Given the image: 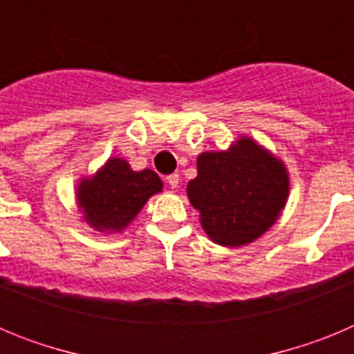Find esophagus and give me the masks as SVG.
<instances>
[{
	"instance_id": "esophagus-1",
	"label": "esophagus",
	"mask_w": 354,
	"mask_h": 354,
	"mask_svg": "<svg viewBox=\"0 0 354 354\" xmlns=\"http://www.w3.org/2000/svg\"><path fill=\"white\" fill-rule=\"evenodd\" d=\"M179 180H180L179 174H171V175H168V177H167V183H168V186L171 187V189H175V187L179 186Z\"/></svg>"
}]
</instances>
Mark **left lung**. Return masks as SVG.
Returning <instances> with one entry per match:
<instances>
[{
    "mask_svg": "<svg viewBox=\"0 0 354 354\" xmlns=\"http://www.w3.org/2000/svg\"><path fill=\"white\" fill-rule=\"evenodd\" d=\"M187 198L200 223L221 246L248 245L278 220L289 196V174L280 159L252 138L228 150L202 152Z\"/></svg>",
    "mask_w": 354,
    "mask_h": 354,
    "instance_id": "8db88e82",
    "label": "left lung"
}]
</instances>
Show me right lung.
Wrapping results in <instances>:
<instances>
[{
	"label": "right lung",
	"instance_id": "1",
	"mask_svg": "<svg viewBox=\"0 0 354 354\" xmlns=\"http://www.w3.org/2000/svg\"><path fill=\"white\" fill-rule=\"evenodd\" d=\"M161 189L156 171H134L126 159L111 158L95 175L81 179L76 198L90 227L99 232H122Z\"/></svg>",
	"mask_w": 354,
	"mask_h": 354
}]
</instances>
